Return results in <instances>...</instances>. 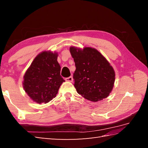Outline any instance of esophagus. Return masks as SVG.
<instances>
[{
  "mask_svg": "<svg viewBox=\"0 0 148 148\" xmlns=\"http://www.w3.org/2000/svg\"><path fill=\"white\" fill-rule=\"evenodd\" d=\"M65 81H69V82H72V81H73V77H72V76L66 77Z\"/></svg>",
  "mask_w": 148,
  "mask_h": 148,
  "instance_id": "esophagus-1",
  "label": "esophagus"
}]
</instances>
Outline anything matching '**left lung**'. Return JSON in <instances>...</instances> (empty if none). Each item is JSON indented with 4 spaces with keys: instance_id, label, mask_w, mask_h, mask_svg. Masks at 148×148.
<instances>
[{
    "instance_id": "obj_1",
    "label": "left lung",
    "mask_w": 148,
    "mask_h": 148,
    "mask_svg": "<svg viewBox=\"0 0 148 148\" xmlns=\"http://www.w3.org/2000/svg\"><path fill=\"white\" fill-rule=\"evenodd\" d=\"M70 52L76 68L73 78L77 92L93 102L108 97L114 86L115 72L104 56L90 47L71 46Z\"/></svg>"
}]
</instances>
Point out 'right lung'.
<instances>
[{
  "label": "right lung",
  "instance_id": "right-lung-1",
  "mask_svg": "<svg viewBox=\"0 0 148 148\" xmlns=\"http://www.w3.org/2000/svg\"><path fill=\"white\" fill-rule=\"evenodd\" d=\"M57 58V53H40L25 74L23 88L34 102H49L56 97L60 86L65 81L60 76L61 67Z\"/></svg>",
  "mask_w": 148,
  "mask_h": 148
}]
</instances>
